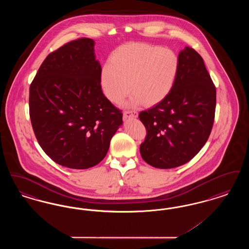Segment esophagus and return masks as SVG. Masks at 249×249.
I'll return each instance as SVG.
<instances>
[{
	"label": "esophagus",
	"instance_id": "esophagus-1",
	"mask_svg": "<svg viewBox=\"0 0 249 249\" xmlns=\"http://www.w3.org/2000/svg\"><path fill=\"white\" fill-rule=\"evenodd\" d=\"M137 117H138V113L135 111H125L123 114V118L125 119H130V118L134 119Z\"/></svg>",
	"mask_w": 249,
	"mask_h": 249
}]
</instances>
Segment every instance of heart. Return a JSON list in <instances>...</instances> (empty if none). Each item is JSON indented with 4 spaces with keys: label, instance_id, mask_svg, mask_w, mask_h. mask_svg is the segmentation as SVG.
Masks as SVG:
<instances>
[{
    "label": "heart",
    "instance_id": "b5f03b06",
    "mask_svg": "<svg viewBox=\"0 0 249 249\" xmlns=\"http://www.w3.org/2000/svg\"><path fill=\"white\" fill-rule=\"evenodd\" d=\"M179 71L177 54L167 48L145 43H130L116 49L109 64L103 67L101 86L107 99L115 104L130 91L132 105L153 107L173 90Z\"/></svg>",
    "mask_w": 249,
    "mask_h": 249
}]
</instances>
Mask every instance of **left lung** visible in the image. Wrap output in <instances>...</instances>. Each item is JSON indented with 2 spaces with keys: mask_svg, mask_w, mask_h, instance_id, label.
<instances>
[{
  "mask_svg": "<svg viewBox=\"0 0 249 249\" xmlns=\"http://www.w3.org/2000/svg\"><path fill=\"white\" fill-rule=\"evenodd\" d=\"M178 59L179 71L171 93L139 114L147 132L140 153L146 163L159 169L190 161L213 127L216 93L203 59L190 47L179 52Z\"/></svg>",
  "mask_w": 249,
  "mask_h": 249,
  "instance_id": "8db88e82",
  "label": "left lung"
}]
</instances>
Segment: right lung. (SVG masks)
<instances>
[{"instance_id":"right-lung-1","label":"right lung","mask_w":249,"mask_h":249,"mask_svg":"<svg viewBox=\"0 0 249 249\" xmlns=\"http://www.w3.org/2000/svg\"><path fill=\"white\" fill-rule=\"evenodd\" d=\"M95 42L81 38L50 53L30 87L36 139L59 165L88 169L100 163L122 125V113L103 93Z\"/></svg>"}]
</instances>
